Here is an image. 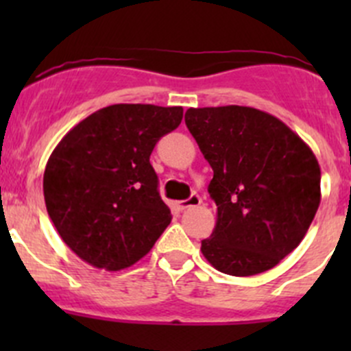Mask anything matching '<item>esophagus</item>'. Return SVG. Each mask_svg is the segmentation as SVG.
I'll use <instances>...</instances> for the list:
<instances>
[{"label": "esophagus", "instance_id": "obj_1", "mask_svg": "<svg viewBox=\"0 0 351 351\" xmlns=\"http://www.w3.org/2000/svg\"><path fill=\"white\" fill-rule=\"evenodd\" d=\"M202 204V198L198 195H190L186 200H182L178 202V208L180 210H186V208L190 207H198V205Z\"/></svg>", "mask_w": 351, "mask_h": 351}]
</instances>
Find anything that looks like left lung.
Masks as SVG:
<instances>
[{"instance_id": "left-lung-1", "label": "left lung", "mask_w": 351, "mask_h": 351, "mask_svg": "<svg viewBox=\"0 0 351 351\" xmlns=\"http://www.w3.org/2000/svg\"><path fill=\"white\" fill-rule=\"evenodd\" d=\"M185 123L214 169L208 193L217 222L202 254L234 277L280 263L306 236L321 202V169L311 147L258 108H189Z\"/></svg>"}]
</instances>
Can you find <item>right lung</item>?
I'll list each match as a JSON object with an SVG mask.
<instances>
[{
    "instance_id": "add662e5",
    "label": "right lung",
    "mask_w": 351,
    "mask_h": 351,
    "mask_svg": "<svg viewBox=\"0 0 351 351\" xmlns=\"http://www.w3.org/2000/svg\"><path fill=\"white\" fill-rule=\"evenodd\" d=\"M182 119V107L110 105L81 120L52 151L45 207L81 260L122 270L146 256L168 228L171 212L149 156Z\"/></svg>"
}]
</instances>
